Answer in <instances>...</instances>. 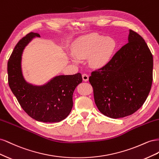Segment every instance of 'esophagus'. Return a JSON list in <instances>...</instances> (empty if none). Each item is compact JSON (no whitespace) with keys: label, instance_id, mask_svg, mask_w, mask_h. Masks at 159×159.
Listing matches in <instances>:
<instances>
[{"label":"esophagus","instance_id":"esophagus-1","mask_svg":"<svg viewBox=\"0 0 159 159\" xmlns=\"http://www.w3.org/2000/svg\"><path fill=\"white\" fill-rule=\"evenodd\" d=\"M82 79L84 81H88L89 80V76L87 74H84L82 75Z\"/></svg>","mask_w":159,"mask_h":159}]
</instances>
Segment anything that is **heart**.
<instances>
[{"mask_svg": "<svg viewBox=\"0 0 159 159\" xmlns=\"http://www.w3.org/2000/svg\"><path fill=\"white\" fill-rule=\"evenodd\" d=\"M116 47L117 43L113 38L91 33L80 36L74 42L72 46L74 54H71L70 58L74 63H79L80 59L88 57L89 66L98 69L111 60Z\"/></svg>", "mask_w": 159, "mask_h": 159, "instance_id": "b5f03b06", "label": "heart"}]
</instances>
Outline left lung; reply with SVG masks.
Returning a JSON list of instances; mask_svg holds the SVG:
<instances>
[{"label": "left lung", "instance_id": "obj_1", "mask_svg": "<svg viewBox=\"0 0 159 159\" xmlns=\"http://www.w3.org/2000/svg\"><path fill=\"white\" fill-rule=\"evenodd\" d=\"M152 70L153 57L147 43L129 30L127 44L89 78L99 111L113 119L137 111L151 91Z\"/></svg>", "mask_w": 159, "mask_h": 159}]
</instances>
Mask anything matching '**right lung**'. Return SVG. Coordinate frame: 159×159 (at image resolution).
<instances>
[{
	"label": "right lung",
	"mask_w": 159,
	"mask_h": 159,
	"mask_svg": "<svg viewBox=\"0 0 159 159\" xmlns=\"http://www.w3.org/2000/svg\"><path fill=\"white\" fill-rule=\"evenodd\" d=\"M39 34L30 32L19 41L8 61V80L10 88L24 111L38 121L60 122L70 113L73 107V93L82 82L80 73L60 75L44 85L27 82L22 70V56L25 47Z\"/></svg>",
	"instance_id": "add662e5"
}]
</instances>
